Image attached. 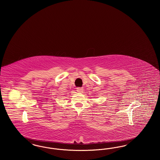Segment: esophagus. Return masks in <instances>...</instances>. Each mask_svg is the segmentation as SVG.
<instances>
[{
	"instance_id": "obj_1",
	"label": "esophagus",
	"mask_w": 160,
	"mask_h": 160,
	"mask_svg": "<svg viewBox=\"0 0 160 160\" xmlns=\"http://www.w3.org/2000/svg\"><path fill=\"white\" fill-rule=\"evenodd\" d=\"M77 91L79 93H82L83 91V89L82 88H77Z\"/></svg>"
}]
</instances>
